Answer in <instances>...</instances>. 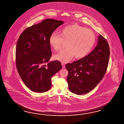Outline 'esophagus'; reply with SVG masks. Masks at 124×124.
I'll return each instance as SVG.
<instances>
[{
    "label": "esophagus",
    "instance_id": "esophagus-1",
    "mask_svg": "<svg viewBox=\"0 0 124 124\" xmlns=\"http://www.w3.org/2000/svg\"><path fill=\"white\" fill-rule=\"evenodd\" d=\"M62 67L63 68H65V65L64 63H62Z\"/></svg>",
    "mask_w": 124,
    "mask_h": 124
}]
</instances>
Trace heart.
<instances>
[{
	"label": "heart",
	"instance_id": "heart-1",
	"mask_svg": "<svg viewBox=\"0 0 124 124\" xmlns=\"http://www.w3.org/2000/svg\"><path fill=\"white\" fill-rule=\"evenodd\" d=\"M95 41V35L92 30L75 24L64 27L59 35L52 33L49 38V45L56 51L60 49L63 42H67V48L53 57L55 60L64 63L74 56L76 59L85 57L92 50Z\"/></svg>",
	"mask_w": 124,
	"mask_h": 124
}]
</instances>
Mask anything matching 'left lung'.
I'll return each instance as SVG.
<instances>
[{
  "mask_svg": "<svg viewBox=\"0 0 124 124\" xmlns=\"http://www.w3.org/2000/svg\"><path fill=\"white\" fill-rule=\"evenodd\" d=\"M110 49L107 41L99 35L97 46L89 55L67 63V80L70 92L78 95L91 91L100 82L108 66Z\"/></svg>",
  "mask_w": 124,
  "mask_h": 124,
  "instance_id": "1",
  "label": "left lung"
}]
</instances>
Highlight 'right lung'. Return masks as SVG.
Here are the masks:
<instances>
[{
    "label": "right lung",
    "instance_id": "obj_1",
    "mask_svg": "<svg viewBox=\"0 0 124 124\" xmlns=\"http://www.w3.org/2000/svg\"><path fill=\"white\" fill-rule=\"evenodd\" d=\"M61 21L45 19L26 29L16 44V67L25 85L31 90L43 93L51 88V78L62 69L60 62H49L52 55L49 38Z\"/></svg>",
    "mask_w": 124,
    "mask_h": 124
}]
</instances>
